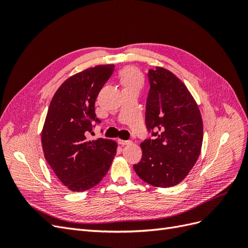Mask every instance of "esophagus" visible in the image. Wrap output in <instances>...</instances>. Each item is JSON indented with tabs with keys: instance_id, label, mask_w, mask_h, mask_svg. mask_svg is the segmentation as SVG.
<instances>
[{
	"instance_id": "obj_1",
	"label": "esophagus",
	"mask_w": 248,
	"mask_h": 248,
	"mask_svg": "<svg viewBox=\"0 0 248 248\" xmlns=\"http://www.w3.org/2000/svg\"><path fill=\"white\" fill-rule=\"evenodd\" d=\"M131 140H118V144H120L121 146H126V145H130L131 144Z\"/></svg>"
}]
</instances>
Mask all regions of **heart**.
<instances>
[{"mask_svg": "<svg viewBox=\"0 0 248 248\" xmlns=\"http://www.w3.org/2000/svg\"><path fill=\"white\" fill-rule=\"evenodd\" d=\"M120 80H121L124 89L136 88L140 89L142 85L141 74L132 67H127L120 73Z\"/></svg>", "mask_w": 248, "mask_h": 248, "instance_id": "b5f03b06", "label": "heart"}]
</instances>
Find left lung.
I'll list each match as a JSON object with an SVG mask.
<instances>
[{
    "mask_svg": "<svg viewBox=\"0 0 248 248\" xmlns=\"http://www.w3.org/2000/svg\"><path fill=\"white\" fill-rule=\"evenodd\" d=\"M148 78L146 126L155 139L141 142V159L133 169L142 181L167 188L183 181L196 164L202 120L196 100L174 73L156 67Z\"/></svg>",
    "mask_w": 248,
    "mask_h": 248,
    "instance_id": "left-lung-1",
    "label": "left lung"
}]
</instances>
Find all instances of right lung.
Segmentation results:
<instances>
[{"instance_id": "right-lung-1", "label": "right lung", "mask_w": 248, "mask_h": 248, "mask_svg": "<svg viewBox=\"0 0 248 248\" xmlns=\"http://www.w3.org/2000/svg\"><path fill=\"white\" fill-rule=\"evenodd\" d=\"M115 65H98L67 78L50 101L41 132L43 154L51 170L71 191H85L108 171L117 142L87 139L96 118L95 101Z\"/></svg>"}]
</instances>
